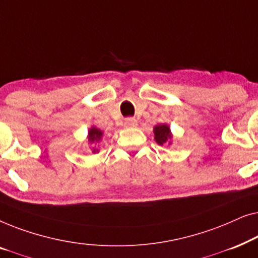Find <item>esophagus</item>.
Returning <instances> with one entry per match:
<instances>
[{
    "instance_id": "34e87169",
    "label": "esophagus",
    "mask_w": 258,
    "mask_h": 258,
    "mask_svg": "<svg viewBox=\"0 0 258 258\" xmlns=\"http://www.w3.org/2000/svg\"><path fill=\"white\" fill-rule=\"evenodd\" d=\"M124 125H125V126H129V128H132V126H136V125H137V121H136L135 118H133V117L125 118Z\"/></svg>"
}]
</instances>
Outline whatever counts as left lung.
Returning <instances> with one entry per match:
<instances>
[{
    "label": "left lung",
    "instance_id": "left-lung-1",
    "mask_svg": "<svg viewBox=\"0 0 258 258\" xmlns=\"http://www.w3.org/2000/svg\"><path fill=\"white\" fill-rule=\"evenodd\" d=\"M154 134H155V140L158 144H164L168 142V140L171 139V133L170 129L167 124H160L156 125L154 128Z\"/></svg>",
    "mask_w": 258,
    "mask_h": 258
}]
</instances>
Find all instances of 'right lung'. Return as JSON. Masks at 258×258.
<instances>
[{
    "label": "right lung",
    "mask_w": 258,
    "mask_h": 258,
    "mask_svg": "<svg viewBox=\"0 0 258 258\" xmlns=\"http://www.w3.org/2000/svg\"><path fill=\"white\" fill-rule=\"evenodd\" d=\"M88 137H89L90 142H95V141H100L102 137V132L97 128H91L88 133ZM95 151V149H94Z\"/></svg>",
    "instance_id": "right-lung-1"
}]
</instances>
